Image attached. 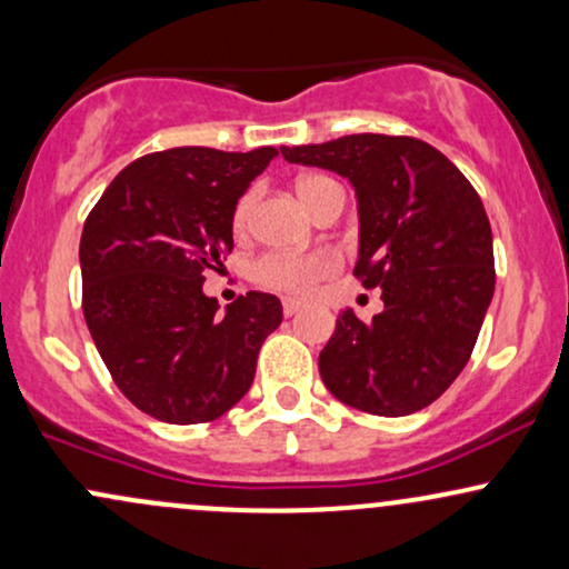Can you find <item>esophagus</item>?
Listing matches in <instances>:
<instances>
[{"mask_svg": "<svg viewBox=\"0 0 569 569\" xmlns=\"http://www.w3.org/2000/svg\"><path fill=\"white\" fill-rule=\"evenodd\" d=\"M302 310V302H299V299H283V316L286 318H291V316H297V312Z\"/></svg>", "mask_w": 569, "mask_h": 569, "instance_id": "esophagus-1", "label": "esophagus"}]
</instances>
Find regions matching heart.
I'll list each match as a JSON object with an SVG mask.
<instances>
[{"instance_id": "heart-1", "label": "heart", "mask_w": 569, "mask_h": 569, "mask_svg": "<svg viewBox=\"0 0 569 569\" xmlns=\"http://www.w3.org/2000/svg\"><path fill=\"white\" fill-rule=\"evenodd\" d=\"M323 176H307V179L299 181V194H302L305 206L310 200L312 189L318 184H323ZM251 208H253V194L248 192L238 200L234 206V217H232V227L234 232H243L248 227V219H251ZM337 270V262L331 253L323 251H312V253H264L253 262V280L259 286H267V289H278L286 293H305L310 291L318 280H323L326 276Z\"/></svg>"}]
</instances>
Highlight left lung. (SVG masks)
<instances>
[{
	"label": "left lung",
	"mask_w": 569,
	"mask_h": 569,
	"mask_svg": "<svg viewBox=\"0 0 569 569\" xmlns=\"http://www.w3.org/2000/svg\"><path fill=\"white\" fill-rule=\"evenodd\" d=\"M299 166L348 179L358 200L356 276L382 289L369 323L342 310L318 356L323 385L352 409H426L471 358L495 293L492 230L481 198L436 147L356 133L280 147Z\"/></svg>",
	"instance_id": "obj_1"
}]
</instances>
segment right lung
Segmentation results:
<instances>
[{
  "mask_svg": "<svg viewBox=\"0 0 569 569\" xmlns=\"http://www.w3.org/2000/svg\"><path fill=\"white\" fill-rule=\"evenodd\" d=\"M276 147H176L130 162L96 202L80 240L82 312L117 388L171 426L211 422L251 388L259 348L283 321L272 293L224 312L202 293L232 251L234 206Z\"/></svg>",
  "mask_w": 569,
  "mask_h": 569,
  "instance_id": "add662e5",
  "label": "right lung"
}]
</instances>
